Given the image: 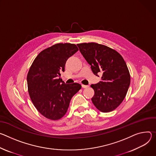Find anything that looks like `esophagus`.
I'll use <instances>...</instances> for the list:
<instances>
[{
	"label": "esophagus",
	"mask_w": 156,
	"mask_h": 156,
	"mask_svg": "<svg viewBox=\"0 0 156 156\" xmlns=\"http://www.w3.org/2000/svg\"><path fill=\"white\" fill-rule=\"evenodd\" d=\"M82 88H83V89H86V88H88V87H89V85H83V84H82Z\"/></svg>",
	"instance_id": "1"
}]
</instances>
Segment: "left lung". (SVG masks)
I'll return each instance as SVG.
<instances>
[{"label": "left lung", "instance_id": "left-lung-1", "mask_svg": "<svg viewBox=\"0 0 156 156\" xmlns=\"http://www.w3.org/2000/svg\"><path fill=\"white\" fill-rule=\"evenodd\" d=\"M77 45L93 73L98 77L102 74L101 80L91 85L95 91L92 103L101 112L114 110L124 100L130 85L125 61L117 51L105 45L95 43Z\"/></svg>", "mask_w": 156, "mask_h": 156}]
</instances>
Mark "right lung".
Wrapping results in <instances>:
<instances>
[{"label": "right lung", "instance_id": "right-lung-1", "mask_svg": "<svg viewBox=\"0 0 156 156\" xmlns=\"http://www.w3.org/2000/svg\"><path fill=\"white\" fill-rule=\"evenodd\" d=\"M78 51L74 44L58 43L37 56L27 75L30 98L44 117L57 120L66 113L72 97L81 89L80 84H66L61 76L69 58Z\"/></svg>", "mask_w": 156, "mask_h": 156}]
</instances>
